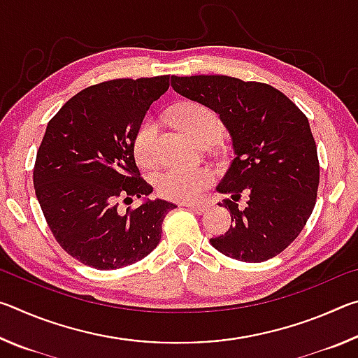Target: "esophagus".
Here are the masks:
<instances>
[{"label": "esophagus", "mask_w": 358, "mask_h": 358, "mask_svg": "<svg viewBox=\"0 0 358 358\" xmlns=\"http://www.w3.org/2000/svg\"><path fill=\"white\" fill-rule=\"evenodd\" d=\"M183 205H185V207L189 208L191 211H194V213H197V215L205 213V211H207V208H208V203H199V202H185Z\"/></svg>", "instance_id": "obj_1"}]
</instances>
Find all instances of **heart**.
<instances>
[{
  "instance_id": "b5f03b06",
  "label": "heart",
  "mask_w": 358,
  "mask_h": 358,
  "mask_svg": "<svg viewBox=\"0 0 358 358\" xmlns=\"http://www.w3.org/2000/svg\"><path fill=\"white\" fill-rule=\"evenodd\" d=\"M172 118L197 145L216 142L222 132L220 117L207 106L197 102L177 106L172 110ZM156 138L157 126L155 121H143L134 138V153L142 166L155 164ZM155 183L161 196L173 201H194L213 183V172L207 167H171L157 173Z\"/></svg>"
}]
</instances>
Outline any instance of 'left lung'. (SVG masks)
I'll return each instance as SVG.
<instances>
[{
	"label": "left lung",
	"instance_id": "1",
	"mask_svg": "<svg viewBox=\"0 0 358 358\" xmlns=\"http://www.w3.org/2000/svg\"><path fill=\"white\" fill-rule=\"evenodd\" d=\"M185 98L207 106L229 131L234 159L216 191L230 194L232 226L210 243L241 262H264L299 237L316 203L317 148L308 118L266 83L227 76L171 78ZM241 193L247 207L238 208Z\"/></svg>",
	"mask_w": 358,
	"mask_h": 358
}]
</instances>
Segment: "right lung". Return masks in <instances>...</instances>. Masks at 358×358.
<instances>
[{
  "instance_id": "obj_1",
  "label": "right lung",
  "mask_w": 358,
  "mask_h": 358,
  "mask_svg": "<svg viewBox=\"0 0 358 358\" xmlns=\"http://www.w3.org/2000/svg\"><path fill=\"white\" fill-rule=\"evenodd\" d=\"M169 76L118 78L82 90L48 121L36 156L33 183L59 246L88 266L115 270L136 264L161 240L162 221L177 205L148 196L138 177L134 138ZM145 196L121 214L120 196Z\"/></svg>"
}]
</instances>
